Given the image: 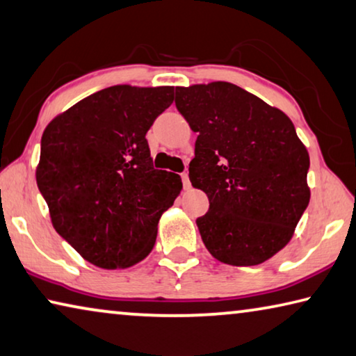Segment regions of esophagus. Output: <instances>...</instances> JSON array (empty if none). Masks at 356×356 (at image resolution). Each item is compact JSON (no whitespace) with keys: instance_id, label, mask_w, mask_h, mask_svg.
<instances>
[{"instance_id":"obj_1","label":"esophagus","mask_w":356,"mask_h":356,"mask_svg":"<svg viewBox=\"0 0 356 356\" xmlns=\"http://www.w3.org/2000/svg\"><path fill=\"white\" fill-rule=\"evenodd\" d=\"M180 177H182V184H184V187H185V188H188V187H190V179H188V174H187V172H182V174H180Z\"/></svg>"}]
</instances>
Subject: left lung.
Returning <instances> with one entry per match:
<instances>
[{"mask_svg":"<svg viewBox=\"0 0 356 356\" xmlns=\"http://www.w3.org/2000/svg\"><path fill=\"white\" fill-rule=\"evenodd\" d=\"M176 107L198 133L188 177L209 198L196 218L206 249L231 266L266 261L289 244L310 200L295 125L229 82L176 87Z\"/></svg>","mask_w":356,"mask_h":356,"instance_id":"8db88e82","label":"left lung"}]
</instances>
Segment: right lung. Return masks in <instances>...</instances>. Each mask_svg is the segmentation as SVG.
<instances>
[{
  "instance_id": "1",
  "label": "right lung",
  "mask_w": 356,
  "mask_h": 356,
  "mask_svg": "<svg viewBox=\"0 0 356 356\" xmlns=\"http://www.w3.org/2000/svg\"><path fill=\"white\" fill-rule=\"evenodd\" d=\"M172 87L114 86L44 129L36 182L56 233L88 263L125 269L154 249L158 220L182 190L155 169L145 139Z\"/></svg>"
}]
</instances>
